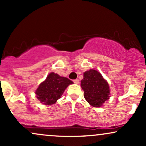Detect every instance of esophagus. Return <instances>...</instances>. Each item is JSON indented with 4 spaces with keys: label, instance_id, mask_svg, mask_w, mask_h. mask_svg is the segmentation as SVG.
I'll return each instance as SVG.
<instances>
[{
    "label": "esophagus",
    "instance_id": "obj_1",
    "mask_svg": "<svg viewBox=\"0 0 146 146\" xmlns=\"http://www.w3.org/2000/svg\"><path fill=\"white\" fill-rule=\"evenodd\" d=\"M73 82L77 84H78L79 83H80V80H78V79H76V80H73Z\"/></svg>",
    "mask_w": 146,
    "mask_h": 146
}]
</instances>
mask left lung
<instances>
[{
    "label": "left lung",
    "instance_id": "8db88e82",
    "mask_svg": "<svg viewBox=\"0 0 146 146\" xmlns=\"http://www.w3.org/2000/svg\"><path fill=\"white\" fill-rule=\"evenodd\" d=\"M81 86L84 98L92 106L100 107L109 99V85L101 73L95 70L90 69L84 73Z\"/></svg>",
    "mask_w": 146,
    "mask_h": 146
}]
</instances>
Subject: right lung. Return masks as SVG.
Here are the masks:
<instances>
[{"mask_svg":"<svg viewBox=\"0 0 146 146\" xmlns=\"http://www.w3.org/2000/svg\"><path fill=\"white\" fill-rule=\"evenodd\" d=\"M73 83L69 79L51 73L37 88L36 97L43 104H53L61 98L66 87Z\"/></svg>","mask_w":146,"mask_h":146,"instance_id":"right-lung-1","label":"right lung"}]
</instances>
